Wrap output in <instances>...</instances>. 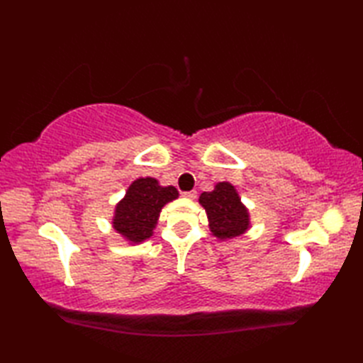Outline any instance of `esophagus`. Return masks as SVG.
I'll return each mask as SVG.
<instances>
[{"label": "esophagus", "mask_w": 363, "mask_h": 363, "mask_svg": "<svg viewBox=\"0 0 363 363\" xmlns=\"http://www.w3.org/2000/svg\"><path fill=\"white\" fill-rule=\"evenodd\" d=\"M196 191L195 190H191V191H184V194H182V196L184 198H187V199H196Z\"/></svg>", "instance_id": "esophagus-1"}]
</instances>
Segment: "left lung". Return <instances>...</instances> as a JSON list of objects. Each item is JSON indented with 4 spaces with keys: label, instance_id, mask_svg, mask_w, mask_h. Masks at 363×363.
I'll list each match as a JSON object with an SVG mask.
<instances>
[{
    "label": "left lung",
    "instance_id": "left-lung-1",
    "mask_svg": "<svg viewBox=\"0 0 363 363\" xmlns=\"http://www.w3.org/2000/svg\"><path fill=\"white\" fill-rule=\"evenodd\" d=\"M199 204L207 213L212 235L221 242L240 237L251 228L248 207L242 203L235 186L228 181L215 184L212 191H203Z\"/></svg>",
    "mask_w": 363,
    "mask_h": 363
}]
</instances>
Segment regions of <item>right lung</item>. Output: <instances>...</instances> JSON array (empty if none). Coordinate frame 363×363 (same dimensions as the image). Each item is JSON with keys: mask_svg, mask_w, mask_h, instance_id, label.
Wrapping results in <instances>:
<instances>
[{"mask_svg": "<svg viewBox=\"0 0 363 363\" xmlns=\"http://www.w3.org/2000/svg\"><path fill=\"white\" fill-rule=\"evenodd\" d=\"M179 196L173 186H160L156 177H138L130 182L113 209L112 228L129 245H138L152 237L164 206Z\"/></svg>", "mask_w": 363, "mask_h": 363, "instance_id": "right-lung-1", "label": "right lung"}]
</instances>
